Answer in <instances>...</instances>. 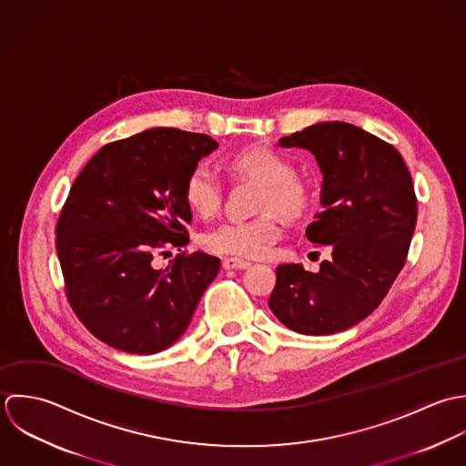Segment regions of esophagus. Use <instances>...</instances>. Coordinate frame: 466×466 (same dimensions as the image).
<instances>
[{"instance_id":"obj_1","label":"esophagus","mask_w":466,"mask_h":466,"mask_svg":"<svg viewBox=\"0 0 466 466\" xmlns=\"http://www.w3.org/2000/svg\"><path fill=\"white\" fill-rule=\"evenodd\" d=\"M250 263L248 261H243V259H238V258H227L223 259V268L225 270H245L248 268Z\"/></svg>"}]
</instances>
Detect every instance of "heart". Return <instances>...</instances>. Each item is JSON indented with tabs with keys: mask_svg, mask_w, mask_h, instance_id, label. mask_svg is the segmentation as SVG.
Here are the masks:
<instances>
[{
	"mask_svg": "<svg viewBox=\"0 0 466 466\" xmlns=\"http://www.w3.org/2000/svg\"><path fill=\"white\" fill-rule=\"evenodd\" d=\"M227 169L236 178L261 184L256 210H278L295 219L308 212L313 201V187L297 175L293 160L272 146L254 144L232 153ZM221 184L203 164L194 166L184 182L187 207L199 218H212L221 207ZM280 238L278 218L268 212L248 221H225L201 236V247L208 252L234 258H267Z\"/></svg>",
	"mask_w": 466,
	"mask_h": 466,
	"instance_id": "heart-1",
	"label": "heart"
}]
</instances>
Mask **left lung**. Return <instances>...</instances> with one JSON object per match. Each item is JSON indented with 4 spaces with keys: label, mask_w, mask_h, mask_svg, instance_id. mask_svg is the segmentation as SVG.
Returning <instances> with one entry per match:
<instances>
[{
    "label": "left lung",
    "mask_w": 466,
    "mask_h": 466,
    "mask_svg": "<svg viewBox=\"0 0 466 466\" xmlns=\"http://www.w3.org/2000/svg\"><path fill=\"white\" fill-rule=\"evenodd\" d=\"M279 146L315 155L322 210L306 236L331 258L315 274L279 265L268 306L297 333H339L371 315L405 265L418 218L412 178L390 144L348 122L308 126Z\"/></svg>",
    "instance_id": "1"
}]
</instances>
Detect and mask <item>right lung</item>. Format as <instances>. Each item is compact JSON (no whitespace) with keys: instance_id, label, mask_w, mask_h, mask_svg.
Masks as SVG:
<instances>
[{"instance_id":"add662e5","label":"right lung","mask_w":466,"mask_h":466,"mask_svg":"<svg viewBox=\"0 0 466 466\" xmlns=\"http://www.w3.org/2000/svg\"><path fill=\"white\" fill-rule=\"evenodd\" d=\"M216 147L203 133L155 127L106 144L76 178L56 250L72 309L104 344L153 355L186 333L219 259L180 254L157 270L153 256L187 245L184 182Z\"/></svg>"}]
</instances>
